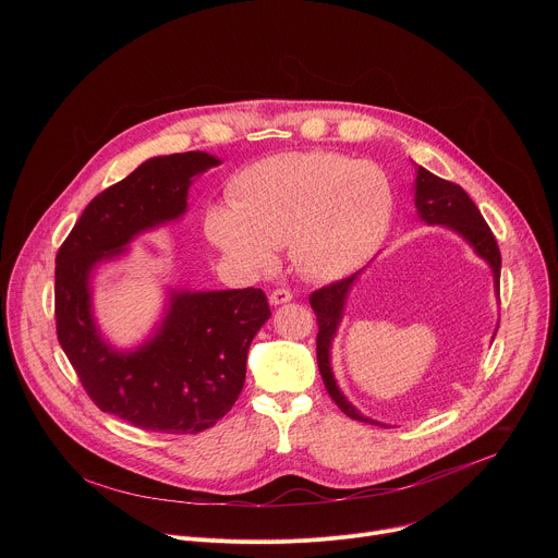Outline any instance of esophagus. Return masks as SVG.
<instances>
[{"mask_svg": "<svg viewBox=\"0 0 558 558\" xmlns=\"http://www.w3.org/2000/svg\"><path fill=\"white\" fill-rule=\"evenodd\" d=\"M291 300H293V293H291L289 289H274L271 295H269V302H271L274 306L287 304V302H291Z\"/></svg>", "mask_w": 558, "mask_h": 558, "instance_id": "esophagus-1", "label": "esophagus"}]
</instances>
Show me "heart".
Masks as SVG:
<instances>
[{"label": "heart", "instance_id": "heart-1", "mask_svg": "<svg viewBox=\"0 0 558 558\" xmlns=\"http://www.w3.org/2000/svg\"><path fill=\"white\" fill-rule=\"evenodd\" d=\"M229 203L205 214L209 243L243 274L263 276L289 245L293 267L317 282L362 269L392 222L388 177L333 151H287L238 172Z\"/></svg>", "mask_w": 558, "mask_h": 558}]
</instances>
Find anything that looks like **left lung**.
Here are the masks:
<instances>
[{"instance_id":"obj_1","label":"left lung","mask_w":558,"mask_h":558,"mask_svg":"<svg viewBox=\"0 0 558 558\" xmlns=\"http://www.w3.org/2000/svg\"><path fill=\"white\" fill-rule=\"evenodd\" d=\"M417 179H415V207H417V216L426 222V225H441L450 231H454L457 235H461L463 241L472 247V252L480 256L482 260L488 263L490 271H493V280H495V293L499 300V278H501V254L497 247L495 235L488 227V222L484 220L482 211L476 209V205L472 203V198L454 183L444 181L439 177H435L433 172H428L426 168L417 166L415 168ZM362 276V271L333 282L329 287H323L311 293L308 302L317 315V340H315V351H317V368H320L323 381L331 395V400L340 407V411L344 415H349L351 420L364 422V424H375V426H384L390 428L377 420H371L366 415H362L349 400L347 395L340 390L338 379L333 375V366H331V349H333V340L338 336L340 323L344 317V308H347V300L349 293L353 289V284L357 282V278ZM497 336V331H495ZM493 336V340H495Z\"/></svg>"}]
</instances>
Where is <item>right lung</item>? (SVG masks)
<instances>
[{"label": "right lung", "mask_w": 558, "mask_h": 558, "mask_svg": "<svg viewBox=\"0 0 558 558\" xmlns=\"http://www.w3.org/2000/svg\"><path fill=\"white\" fill-rule=\"evenodd\" d=\"M222 161L207 151L154 156L84 209L57 254V338L93 402L136 428L194 435L229 413L243 390L247 353L271 317L260 289H168L149 336L119 349L97 325L93 278L121 260L141 233L187 211L196 177Z\"/></svg>", "instance_id": "obj_1"}]
</instances>
